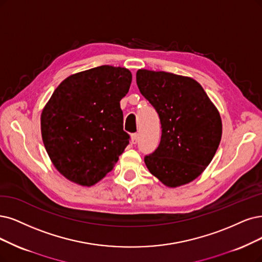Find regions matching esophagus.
I'll return each instance as SVG.
<instances>
[{
  "mask_svg": "<svg viewBox=\"0 0 262 262\" xmlns=\"http://www.w3.org/2000/svg\"><path fill=\"white\" fill-rule=\"evenodd\" d=\"M138 139H139V135L137 133H135L132 135V142L134 144H136L138 142Z\"/></svg>",
  "mask_w": 262,
  "mask_h": 262,
  "instance_id": "obj_1",
  "label": "esophagus"
}]
</instances>
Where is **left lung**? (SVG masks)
<instances>
[{"mask_svg":"<svg viewBox=\"0 0 262 262\" xmlns=\"http://www.w3.org/2000/svg\"><path fill=\"white\" fill-rule=\"evenodd\" d=\"M141 95L157 110L162 136L144 163L164 185L176 188L198 178L214 158L222 135L216 106L191 77L140 69Z\"/></svg>","mask_w":262,"mask_h":262,"instance_id":"left-lung-1","label":"left lung"}]
</instances>
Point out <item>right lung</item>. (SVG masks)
Instances as JSON below:
<instances>
[{
	"label": "right lung",
	"mask_w": 262,
	"mask_h": 262,
	"mask_svg": "<svg viewBox=\"0 0 262 262\" xmlns=\"http://www.w3.org/2000/svg\"><path fill=\"white\" fill-rule=\"evenodd\" d=\"M132 73L100 66L70 75L53 93L41 115L42 139L57 170L91 187L112 170L129 143L120 101Z\"/></svg>",
	"instance_id": "add662e5"
}]
</instances>
